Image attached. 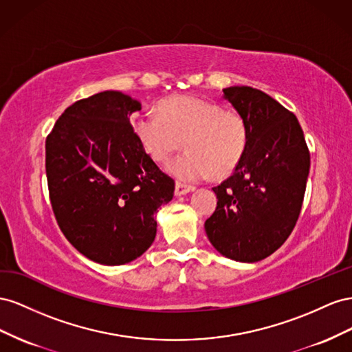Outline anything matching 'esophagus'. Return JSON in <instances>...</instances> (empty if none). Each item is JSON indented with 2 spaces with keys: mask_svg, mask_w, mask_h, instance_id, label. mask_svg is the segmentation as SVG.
Wrapping results in <instances>:
<instances>
[{
  "mask_svg": "<svg viewBox=\"0 0 352 352\" xmlns=\"http://www.w3.org/2000/svg\"><path fill=\"white\" fill-rule=\"evenodd\" d=\"M193 190L192 186H186L183 183H175V196H184Z\"/></svg>",
  "mask_w": 352,
  "mask_h": 352,
  "instance_id": "obj_1",
  "label": "esophagus"
}]
</instances>
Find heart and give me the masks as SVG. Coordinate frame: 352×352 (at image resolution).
Here are the masks:
<instances>
[{
	"label": "heart",
	"instance_id": "b5f03b06",
	"mask_svg": "<svg viewBox=\"0 0 352 352\" xmlns=\"http://www.w3.org/2000/svg\"><path fill=\"white\" fill-rule=\"evenodd\" d=\"M134 133L156 162H166L184 142L187 152L168 165L169 173L184 183L233 173L249 143V126L242 115L192 96L165 100L160 115H138Z\"/></svg>",
	"mask_w": 352,
	"mask_h": 352
}]
</instances>
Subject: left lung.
<instances>
[{
	"mask_svg": "<svg viewBox=\"0 0 352 352\" xmlns=\"http://www.w3.org/2000/svg\"><path fill=\"white\" fill-rule=\"evenodd\" d=\"M224 98L249 126V143L232 177L214 187L217 209L205 223L221 255L256 263L282 246L296 224L309 152L296 116L252 87H228Z\"/></svg>",
	"mask_w": 352,
	"mask_h": 352,
	"instance_id": "8db88e82",
	"label": "left lung"
}]
</instances>
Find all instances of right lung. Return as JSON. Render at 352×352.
Wrapping results in <instances>:
<instances>
[{
  "mask_svg": "<svg viewBox=\"0 0 352 352\" xmlns=\"http://www.w3.org/2000/svg\"><path fill=\"white\" fill-rule=\"evenodd\" d=\"M142 103L103 91L69 106L45 142L48 192L72 246L103 265L142 256L156 237L155 214L174 196L135 137L129 118Z\"/></svg>",
  "mask_w": 352,
  "mask_h": 352,
  "instance_id": "right-lung-1",
  "label": "right lung"
}]
</instances>
